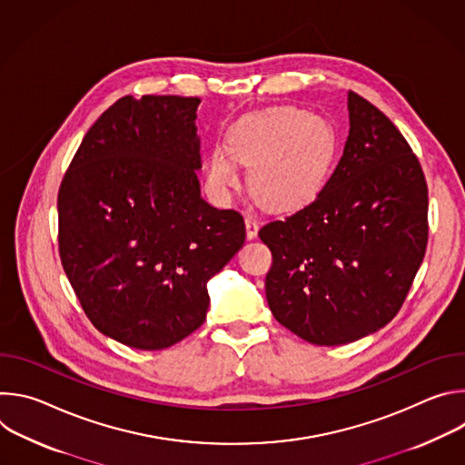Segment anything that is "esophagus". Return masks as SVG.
Here are the masks:
<instances>
[{
  "instance_id": "1",
  "label": "esophagus",
  "mask_w": 465,
  "mask_h": 465,
  "mask_svg": "<svg viewBox=\"0 0 465 465\" xmlns=\"http://www.w3.org/2000/svg\"><path fill=\"white\" fill-rule=\"evenodd\" d=\"M244 224H246V237L253 239L257 235V232H259V221L253 215L248 213L246 219H244Z\"/></svg>"
}]
</instances>
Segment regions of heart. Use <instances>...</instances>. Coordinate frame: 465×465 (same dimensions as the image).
Listing matches in <instances>:
<instances>
[{"label":"heart","mask_w":465,"mask_h":465,"mask_svg":"<svg viewBox=\"0 0 465 465\" xmlns=\"http://www.w3.org/2000/svg\"><path fill=\"white\" fill-rule=\"evenodd\" d=\"M230 152L250 167V189L269 210H292L323 185L335 156L329 123L294 106L246 119L230 132ZM217 189L237 187L241 176L228 151L215 149L206 167Z\"/></svg>","instance_id":"b5f03b06"}]
</instances>
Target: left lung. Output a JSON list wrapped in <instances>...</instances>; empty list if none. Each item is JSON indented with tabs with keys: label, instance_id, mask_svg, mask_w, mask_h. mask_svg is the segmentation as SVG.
Instances as JSON below:
<instances>
[{
	"label": "left lung",
	"instance_id": "obj_1",
	"mask_svg": "<svg viewBox=\"0 0 465 465\" xmlns=\"http://www.w3.org/2000/svg\"><path fill=\"white\" fill-rule=\"evenodd\" d=\"M350 136L314 201L259 230L274 318L316 346L359 341L405 303L429 239L418 156L370 101L348 94Z\"/></svg>",
	"mask_w": 465,
	"mask_h": 465
}]
</instances>
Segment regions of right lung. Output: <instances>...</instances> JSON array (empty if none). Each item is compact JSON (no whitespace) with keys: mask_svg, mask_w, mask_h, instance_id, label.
Segmentation results:
<instances>
[{"mask_svg":"<svg viewBox=\"0 0 465 465\" xmlns=\"http://www.w3.org/2000/svg\"><path fill=\"white\" fill-rule=\"evenodd\" d=\"M198 97L124 95L86 132L58 189V253L103 335L165 350L201 327L206 283L244 221L201 196Z\"/></svg>","mask_w":465,"mask_h":465,"instance_id":"1","label":"right lung"}]
</instances>
